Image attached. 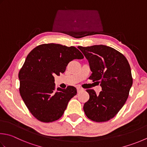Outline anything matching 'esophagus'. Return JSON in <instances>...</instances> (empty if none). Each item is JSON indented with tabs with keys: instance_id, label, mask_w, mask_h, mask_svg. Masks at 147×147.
<instances>
[{
	"instance_id": "obj_1",
	"label": "esophagus",
	"mask_w": 147,
	"mask_h": 147,
	"mask_svg": "<svg viewBox=\"0 0 147 147\" xmlns=\"http://www.w3.org/2000/svg\"><path fill=\"white\" fill-rule=\"evenodd\" d=\"M83 88H81V87H78L77 88V92H78V93H80V92H82V91H83Z\"/></svg>"
}]
</instances>
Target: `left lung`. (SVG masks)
<instances>
[{"instance_id":"left-lung-1","label":"left lung","mask_w":147,"mask_h":147,"mask_svg":"<svg viewBox=\"0 0 147 147\" xmlns=\"http://www.w3.org/2000/svg\"><path fill=\"white\" fill-rule=\"evenodd\" d=\"M88 60L91 71L89 79L99 81L102 87L99 95L88 89L90 98L83 106L89 119L106 122L119 113L127 100L133 85L131 67L123 54L105 45L78 47Z\"/></svg>"}]
</instances>
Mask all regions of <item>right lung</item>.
Returning <instances> with one entry per match:
<instances>
[{
  "label": "right lung",
  "mask_w": 147,
  "mask_h": 147,
  "mask_svg": "<svg viewBox=\"0 0 147 147\" xmlns=\"http://www.w3.org/2000/svg\"><path fill=\"white\" fill-rule=\"evenodd\" d=\"M84 58L76 47L59 44L37 46L28 53L20 69V93L32 115L42 122L59 119L77 90L73 86L55 89L54 75L64 73L69 62Z\"/></svg>",
  "instance_id": "obj_1"
}]
</instances>
